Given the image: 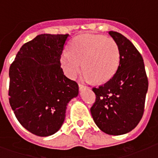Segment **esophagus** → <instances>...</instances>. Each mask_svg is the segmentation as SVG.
I'll list each match as a JSON object with an SVG mask.
<instances>
[{
  "label": "esophagus",
  "instance_id": "34e87169",
  "mask_svg": "<svg viewBox=\"0 0 158 158\" xmlns=\"http://www.w3.org/2000/svg\"><path fill=\"white\" fill-rule=\"evenodd\" d=\"M79 90L80 91L83 90V89H89V87L85 86V85H82V84H81V83L79 84Z\"/></svg>",
  "mask_w": 158,
  "mask_h": 158
}]
</instances>
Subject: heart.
<instances>
[{
	"instance_id": "obj_1",
	"label": "heart",
	"mask_w": 158,
	"mask_h": 158,
	"mask_svg": "<svg viewBox=\"0 0 158 158\" xmlns=\"http://www.w3.org/2000/svg\"><path fill=\"white\" fill-rule=\"evenodd\" d=\"M69 50L61 56L65 73L74 78L82 68L83 79L99 83L108 82L114 76L120 64V49L116 41L102 35L85 33L76 36Z\"/></svg>"
}]
</instances>
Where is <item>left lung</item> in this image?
<instances>
[{
    "label": "left lung",
    "instance_id": "left-lung-1",
    "mask_svg": "<svg viewBox=\"0 0 158 158\" xmlns=\"http://www.w3.org/2000/svg\"><path fill=\"white\" fill-rule=\"evenodd\" d=\"M109 34L120 49V64L107 82L93 87L95 102L90 111L97 126L105 133L121 135L133 130L142 118L148 80L144 60L136 47L115 31Z\"/></svg>",
    "mask_w": 158,
    "mask_h": 158
}]
</instances>
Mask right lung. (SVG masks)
I'll use <instances>...</instances> for the list:
<instances>
[{
    "label": "right lung",
    "mask_w": 158,
    "mask_h": 158,
    "mask_svg": "<svg viewBox=\"0 0 158 158\" xmlns=\"http://www.w3.org/2000/svg\"><path fill=\"white\" fill-rule=\"evenodd\" d=\"M69 34H40L23 44L9 69V102L20 125L40 137L61 128L69 102L79 94L60 58Z\"/></svg>",
    "instance_id": "obj_1"
}]
</instances>
